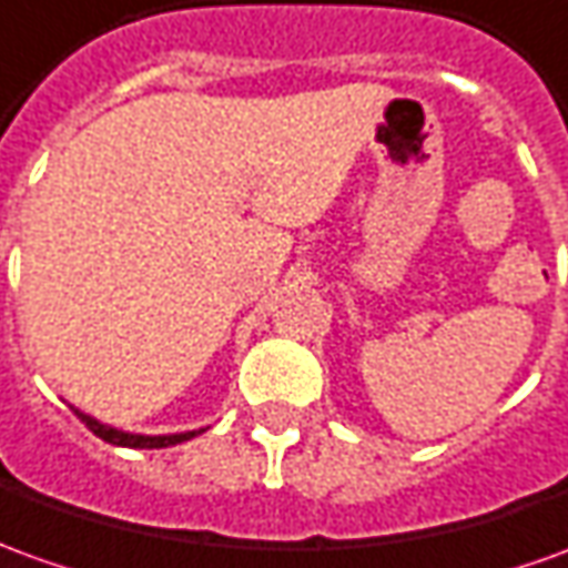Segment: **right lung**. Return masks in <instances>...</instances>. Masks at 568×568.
I'll list each match as a JSON object with an SVG mask.
<instances>
[{
    "label": "right lung",
    "mask_w": 568,
    "mask_h": 568,
    "mask_svg": "<svg viewBox=\"0 0 568 568\" xmlns=\"http://www.w3.org/2000/svg\"><path fill=\"white\" fill-rule=\"evenodd\" d=\"M73 414H77L82 424L95 433L98 439L111 442V445H123V448H170V445L194 439L197 433H203V429H191V433H175V436H135V433H123V429H113V426L98 424L95 417H89V414H82V410L77 408H73Z\"/></svg>",
    "instance_id": "right-lung-1"
}]
</instances>
